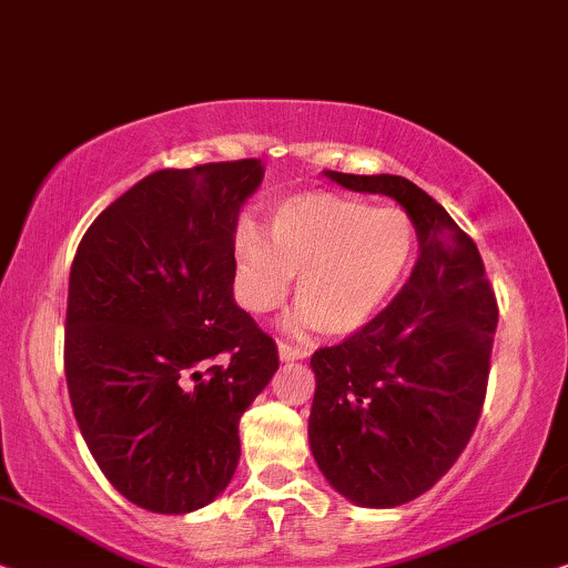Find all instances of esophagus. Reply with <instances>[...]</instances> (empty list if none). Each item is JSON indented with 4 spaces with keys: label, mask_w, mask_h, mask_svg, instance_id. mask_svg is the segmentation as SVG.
Returning a JSON list of instances; mask_svg holds the SVG:
<instances>
[{
    "label": "esophagus",
    "mask_w": 568,
    "mask_h": 568,
    "mask_svg": "<svg viewBox=\"0 0 568 568\" xmlns=\"http://www.w3.org/2000/svg\"><path fill=\"white\" fill-rule=\"evenodd\" d=\"M277 353H280V361H304L308 355L306 347H298V345H291V343H280Z\"/></svg>",
    "instance_id": "obj_1"
}]
</instances>
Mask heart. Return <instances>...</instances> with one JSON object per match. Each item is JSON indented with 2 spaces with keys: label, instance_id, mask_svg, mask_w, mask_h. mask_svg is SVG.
I'll list each match as a JSON object with an SVG mask.
<instances>
[{
  "label": "heart",
  "instance_id": "b5f03b06",
  "mask_svg": "<svg viewBox=\"0 0 568 568\" xmlns=\"http://www.w3.org/2000/svg\"><path fill=\"white\" fill-rule=\"evenodd\" d=\"M418 229L403 207H372L329 192L280 202L267 239L252 223L236 236V296L264 316L288 298L298 277L291 327L343 337L379 314L410 270Z\"/></svg>",
  "mask_w": 568,
  "mask_h": 568
}]
</instances>
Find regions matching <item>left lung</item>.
I'll return each mask as SVG.
<instances>
[{
  "mask_svg": "<svg viewBox=\"0 0 568 568\" xmlns=\"http://www.w3.org/2000/svg\"><path fill=\"white\" fill-rule=\"evenodd\" d=\"M353 192L387 194L418 229L403 291L339 345L312 355V455L347 501L389 509L449 473L486 399L496 296L475 241L403 176L324 171Z\"/></svg>",
  "mask_w": 568,
  "mask_h": 568,
  "instance_id": "obj_1",
  "label": "left lung"
}]
</instances>
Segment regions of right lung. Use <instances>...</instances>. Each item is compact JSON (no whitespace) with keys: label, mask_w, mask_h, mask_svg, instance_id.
I'll list each match as a JSON object with an SVG mask.
<instances>
[{"label":"right lung","mask_w":568,"mask_h":568,"mask_svg":"<svg viewBox=\"0 0 568 568\" xmlns=\"http://www.w3.org/2000/svg\"><path fill=\"white\" fill-rule=\"evenodd\" d=\"M262 161L163 169L111 202L70 272L64 374L90 455L155 514L215 501L239 420L277 372L275 339L233 301L239 210Z\"/></svg>","instance_id":"obj_1"}]
</instances>
